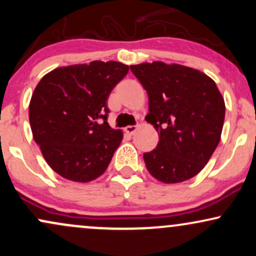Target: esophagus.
Here are the masks:
<instances>
[{
	"label": "esophagus",
	"mask_w": 256,
	"mask_h": 256,
	"mask_svg": "<svg viewBox=\"0 0 256 256\" xmlns=\"http://www.w3.org/2000/svg\"><path fill=\"white\" fill-rule=\"evenodd\" d=\"M137 128H138V126H136V125H128L125 128V132L128 134H134V132H136Z\"/></svg>",
	"instance_id": "esophagus-1"
}]
</instances>
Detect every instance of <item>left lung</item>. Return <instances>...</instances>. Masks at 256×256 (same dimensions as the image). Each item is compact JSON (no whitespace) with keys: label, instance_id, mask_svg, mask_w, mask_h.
<instances>
[{"label":"left lung","instance_id":"left-lung-1","mask_svg":"<svg viewBox=\"0 0 256 256\" xmlns=\"http://www.w3.org/2000/svg\"><path fill=\"white\" fill-rule=\"evenodd\" d=\"M130 68L148 92L146 120L160 138L143 155L146 170L165 184L195 177L222 137L225 102L216 82L198 70L162 61Z\"/></svg>","mask_w":256,"mask_h":256}]
</instances>
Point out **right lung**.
<instances>
[{"label":"right lung","mask_w":256,"mask_h":256,"mask_svg":"<svg viewBox=\"0 0 256 256\" xmlns=\"http://www.w3.org/2000/svg\"><path fill=\"white\" fill-rule=\"evenodd\" d=\"M116 61L58 67L37 84L28 107L34 142L64 179L88 183L102 176L122 140L107 122V100L128 74Z\"/></svg>","instance_id":"right-lung-1"}]
</instances>
